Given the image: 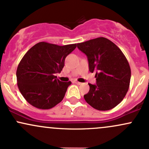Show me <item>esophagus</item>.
Wrapping results in <instances>:
<instances>
[{"label": "esophagus", "mask_w": 149, "mask_h": 149, "mask_svg": "<svg viewBox=\"0 0 149 149\" xmlns=\"http://www.w3.org/2000/svg\"><path fill=\"white\" fill-rule=\"evenodd\" d=\"M74 83H76V84H77V85H81V83L78 82V81H74Z\"/></svg>", "instance_id": "34e87169"}]
</instances>
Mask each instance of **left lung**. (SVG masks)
Masks as SVG:
<instances>
[{
	"label": "left lung",
	"instance_id": "obj_1",
	"mask_svg": "<svg viewBox=\"0 0 149 149\" xmlns=\"http://www.w3.org/2000/svg\"><path fill=\"white\" fill-rule=\"evenodd\" d=\"M77 47L87 56L89 71L96 72V84H88L89 92L84 99L97 110L114 108L130 87L131 68L127 58L115 44L104 37L78 43Z\"/></svg>",
	"mask_w": 149,
	"mask_h": 149
}]
</instances>
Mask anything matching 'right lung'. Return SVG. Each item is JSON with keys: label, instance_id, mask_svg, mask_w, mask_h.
I'll return each instance as SVG.
<instances>
[{"label": "right lung", "instance_id": "add662e5", "mask_svg": "<svg viewBox=\"0 0 149 149\" xmlns=\"http://www.w3.org/2000/svg\"><path fill=\"white\" fill-rule=\"evenodd\" d=\"M76 47V44L58 46L41 42L24 55L16 76L21 94L31 105L48 109L61 102L71 82H61L55 73H61L65 58Z\"/></svg>", "mask_w": 149, "mask_h": 149}]
</instances>
